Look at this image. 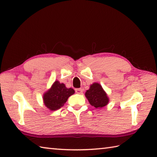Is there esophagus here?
Wrapping results in <instances>:
<instances>
[{
  "mask_svg": "<svg viewBox=\"0 0 157 157\" xmlns=\"http://www.w3.org/2000/svg\"><path fill=\"white\" fill-rule=\"evenodd\" d=\"M75 92L77 93V94H82L83 93V90L82 88H77V89H75Z\"/></svg>",
  "mask_w": 157,
  "mask_h": 157,
  "instance_id": "34e87169",
  "label": "esophagus"
}]
</instances>
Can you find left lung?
<instances>
[{"label":"left lung","instance_id":"left-lung-1","mask_svg":"<svg viewBox=\"0 0 157 157\" xmlns=\"http://www.w3.org/2000/svg\"><path fill=\"white\" fill-rule=\"evenodd\" d=\"M86 97L92 106L101 109L108 105L109 98L102 86L97 82L93 83L85 93Z\"/></svg>","mask_w":157,"mask_h":157}]
</instances>
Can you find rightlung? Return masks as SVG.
Segmentation results:
<instances>
[{
    "mask_svg": "<svg viewBox=\"0 0 157 157\" xmlns=\"http://www.w3.org/2000/svg\"><path fill=\"white\" fill-rule=\"evenodd\" d=\"M75 93L73 88H67L63 83L56 80L50 89L43 94V102L50 111H56L64 105L70 96Z\"/></svg>",
    "mask_w": 157,
    "mask_h": 157,
    "instance_id": "add662e5",
    "label": "right lung"
}]
</instances>
